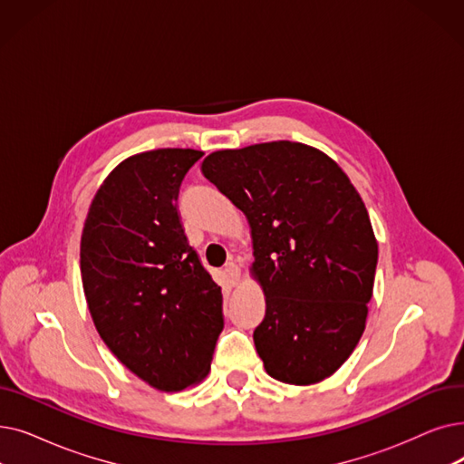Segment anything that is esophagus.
<instances>
[{
    "label": "esophagus",
    "mask_w": 464,
    "mask_h": 464,
    "mask_svg": "<svg viewBox=\"0 0 464 464\" xmlns=\"http://www.w3.org/2000/svg\"><path fill=\"white\" fill-rule=\"evenodd\" d=\"M224 276H226V280H227V285L229 286H235L237 282H238V276H240V271H238V267L233 264H227L226 266V269H224Z\"/></svg>",
    "instance_id": "1"
}]
</instances>
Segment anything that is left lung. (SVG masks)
<instances>
[{
	"instance_id": "1",
	"label": "left lung",
	"mask_w": 464,
	"mask_h": 464,
	"mask_svg": "<svg viewBox=\"0 0 464 464\" xmlns=\"http://www.w3.org/2000/svg\"><path fill=\"white\" fill-rule=\"evenodd\" d=\"M203 174L252 227L266 316L254 343L266 372L290 385L330 377L362 337L377 243L347 174L297 142L210 153Z\"/></svg>"
}]
</instances>
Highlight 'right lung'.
<instances>
[{
  "label": "right lung",
  "instance_id": "1",
  "mask_svg": "<svg viewBox=\"0 0 464 464\" xmlns=\"http://www.w3.org/2000/svg\"><path fill=\"white\" fill-rule=\"evenodd\" d=\"M195 150L123 160L100 186L82 237L83 290L108 349L151 387L203 379L224 330L221 288L189 245L178 195Z\"/></svg>",
  "mask_w": 464,
  "mask_h": 464
}]
</instances>
